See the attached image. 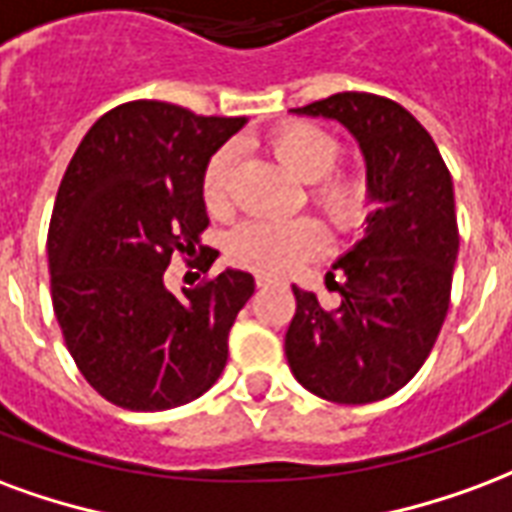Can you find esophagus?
I'll return each mask as SVG.
<instances>
[{"mask_svg":"<svg viewBox=\"0 0 512 512\" xmlns=\"http://www.w3.org/2000/svg\"><path fill=\"white\" fill-rule=\"evenodd\" d=\"M270 283H272L270 275H256V286H259V289H264V286H270Z\"/></svg>","mask_w":512,"mask_h":512,"instance_id":"1","label":"esophagus"}]
</instances>
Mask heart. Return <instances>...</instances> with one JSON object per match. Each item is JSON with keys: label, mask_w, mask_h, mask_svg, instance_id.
<instances>
[{"label": "heart", "mask_w": 512, "mask_h": 512, "mask_svg": "<svg viewBox=\"0 0 512 512\" xmlns=\"http://www.w3.org/2000/svg\"><path fill=\"white\" fill-rule=\"evenodd\" d=\"M267 147L286 169L308 182V204L341 234L363 231L374 212V182L363 169L338 166L343 155L341 138L313 122H283L267 136ZM234 147L223 144L212 152L201 169V204L223 218L231 212V179ZM327 251V231L316 218L245 220L231 231L226 253L234 264L261 275H283L302 261Z\"/></svg>", "instance_id": "b5f03b06"}]
</instances>
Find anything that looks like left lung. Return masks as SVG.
<instances>
[{"label": "left lung", "instance_id": "obj_1", "mask_svg": "<svg viewBox=\"0 0 512 512\" xmlns=\"http://www.w3.org/2000/svg\"><path fill=\"white\" fill-rule=\"evenodd\" d=\"M294 111L352 130L382 207L360 245L335 264L343 281L327 272L341 294L335 308L294 286L286 360L313 395L374 404L423 368L445 324L458 253L453 179L431 133L395 100L338 92Z\"/></svg>", "mask_w": 512, "mask_h": 512}]
</instances>
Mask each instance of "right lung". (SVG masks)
I'll list each match as a JSON object with an SVG mask.
<instances>
[{"mask_svg": "<svg viewBox=\"0 0 512 512\" xmlns=\"http://www.w3.org/2000/svg\"><path fill=\"white\" fill-rule=\"evenodd\" d=\"M242 122L130 100L106 111L67 163L48 226L51 302L81 376L114 406L190 404L226 368L253 275H204L177 297L163 272L174 256L204 253L201 169ZM215 253H204L201 272Z\"/></svg>", "mask_w": 512, "mask_h": 512, "instance_id": "add662e5", "label": "right lung"}]
</instances>
